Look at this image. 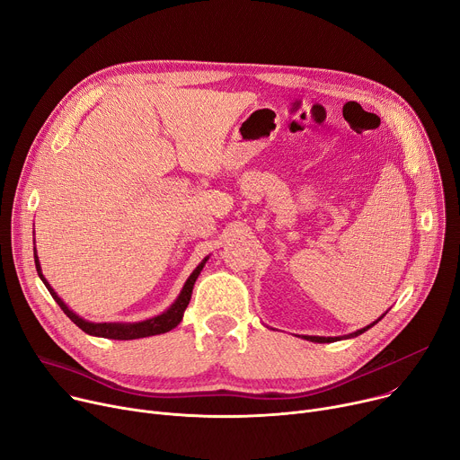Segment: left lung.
<instances>
[{"label": "left lung", "mask_w": 460, "mask_h": 460, "mask_svg": "<svg viewBox=\"0 0 460 460\" xmlns=\"http://www.w3.org/2000/svg\"><path fill=\"white\" fill-rule=\"evenodd\" d=\"M385 314H386V313H385ZM385 314H383L381 318H377L374 323L366 325V327H362V329H358V331H355V332L344 334V336H303V339H305V341H311V342H318V344H329V342H336V341H342V339H355V336L362 334L364 331H368V329H370V327H374L377 322H381V320L385 318Z\"/></svg>", "instance_id": "8db88e82"}]
</instances>
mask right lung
<instances>
[{
	"label": "right lung",
	"mask_w": 460,
	"mask_h": 460,
	"mask_svg": "<svg viewBox=\"0 0 460 460\" xmlns=\"http://www.w3.org/2000/svg\"><path fill=\"white\" fill-rule=\"evenodd\" d=\"M208 261V257H205L198 266L196 270L190 273V278L187 279V283L182 285L179 296L175 297V301L170 305V307L157 314L153 318H147V320H142V322H102V323H96V322H88L81 316H77L72 309H68V305L60 299L57 296V292L49 287V283L46 281V278L42 275V268H40V261H39V255H37V248H35V264H37V271H39V278L42 279V283L46 285V288L49 290L51 297L58 303V307L63 309V313L79 327L83 329L86 334H92V336H102V339H112V341H135V339H146V336H153V334H163V332H168L172 331L173 327H177L182 320V314H185V309L189 307V301L192 297V288H194V283L198 279V275L201 273L205 262Z\"/></svg>",
	"instance_id": "obj_1"
}]
</instances>
